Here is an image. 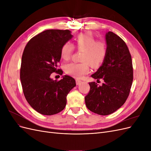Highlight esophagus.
I'll use <instances>...</instances> for the list:
<instances>
[{
	"label": "esophagus",
	"instance_id": "esophagus-1",
	"mask_svg": "<svg viewBox=\"0 0 151 151\" xmlns=\"http://www.w3.org/2000/svg\"><path fill=\"white\" fill-rule=\"evenodd\" d=\"M82 83V81L79 80V79H76V84L77 85H80Z\"/></svg>",
	"mask_w": 151,
	"mask_h": 151
}]
</instances>
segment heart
Listing matches in <instances>:
<instances>
[{"instance_id":"b5f03b06","label":"heart","mask_w":151,"mask_h":151,"mask_svg":"<svg viewBox=\"0 0 151 151\" xmlns=\"http://www.w3.org/2000/svg\"><path fill=\"white\" fill-rule=\"evenodd\" d=\"M75 45L77 50L84 51L81 58L83 62L68 63L65 67V71L72 76L81 78L89 72V63L93 68H97L102 64L106 56L107 49L103 42L96 41L94 36L90 33L79 34L75 38ZM74 50V45L70 42L65 43L60 50L62 58L65 60L69 59Z\"/></svg>"}]
</instances>
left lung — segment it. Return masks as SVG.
I'll use <instances>...</instances> for the list:
<instances>
[{
    "instance_id": "left-lung-1",
    "label": "left lung",
    "mask_w": 151,
    "mask_h": 151,
    "mask_svg": "<svg viewBox=\"0 0 151 151\" xmlns=\"http://www.w3.org/2000/svg\"><path fill=\"white\" fill-rule=\"evenodd\" d=\"M106 56L102 65L93 78L102 79L99 86L89 83L90 91L85 97L87 108L100 115H108L116 111L129 97L133 81L132 57L126 43L120 36L109 31L106 34Z\"/></svg>"
}]
</instances>
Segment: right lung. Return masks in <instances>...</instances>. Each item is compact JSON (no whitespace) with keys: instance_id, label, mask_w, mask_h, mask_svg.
Instances as JSON below:
<instances>
[{"instance_id":"obj_1","label":"right lung","mask_w":151,"mask_h":151,"mask_svg":"<svg viewBox=\"0 0 151 151\" xmlns=\"http://www.w3.org/2000/svg\"><path fill=\"white\" fill-rule=\"evenodd\" d=\"M69 30L48 29L32 38L22 56L20 79L27 101L36 111L52 115L62 111L67 96L76 86L72 77L64 76L60 81L53 80V72L62 75L58 68L62 45L72 38Z\"/></svg>"}]
</instances>
